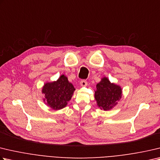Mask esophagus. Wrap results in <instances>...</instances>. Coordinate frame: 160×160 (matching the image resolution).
Here are the masks:
<instances>
[{"instance_id":"esophagus-1","label":"esophagus","mask_w":160,"mask_h":160,"mask_svg":"<svg viewBox=\"0 0 160 160\" xmlns=\"http://www.w3.org/2000/svg\"><path fill=\"white\" fill-rule=\"evenodd\" d=\"M80 85L82 87H86L88 85V82L85 80H82L80 81Z\"/></svg>"}]
</instances>
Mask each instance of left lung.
Returning <instances> with one entry per match:
<instances>
[{"mask_svg": "<svg viewBox=\"0 0 160 160\" xmlns=\"http://www.w3.org/2000/svg\"><path fill=\"white\" fill-rule=\"evenodd\" d=\"M122 97V88L111 83L108 78H103L97 85L94 98L101 110H109L118 104Z\"/></svg>", "mask_w": 160, "mask_h": 160, "instance_id": "1", "label": "left lung"}]
</instances>
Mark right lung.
<instances>
[{
  "mask_svg": "<svg viewBox=\"0 0 160 160\" xmlns=\"http://www.w3.org/2000/svg\"><path fill=\"white\" fill-rule=\"evenodd\" d=\"M75 90L68 78L62 75L57 81L45 83L42 93L45 94L43 101L54 110H60L66 106Z\"/></svg>",
  "mask_w": 160,
  "mask_h": 160,
  "instance_id": "1",
  "label": "right lung"
}]
</instances>
